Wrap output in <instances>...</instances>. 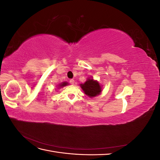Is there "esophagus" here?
<instances>
[{"label":"esophagus","mask_w":160,"mask_h":160,"mask_svg":"<svg viewBox=\"0 0 160 160\" xmlns=\"http://www.w3.org/2000/svg\"><path fill=\"white\" fill-rule=\"evenodd\" d=\"M69 83H70V84H71V85H74V83H75L74 79H71V80L69 81Z\"/></svg>","instance_id":"obj_1"}]
</instances>
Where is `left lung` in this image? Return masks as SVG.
I'll return each instance as SVG.
<instances>
[{
	"label": "left lung",
	"instance_id": "8db88e82",
	"mask_svg": "<svg viewBox=\"0 0 160 160\" xmlns=\"http://www.w3.org/2000/svg\"><path fill=\"white\" fill-rule=\"evenodd\" d=\"M80 85L85 94L88 95L89 98H93L98 95L101 91V88L98 82L94 81L93 79H89L85 83Z\"/></svg>",
	"mask_w": 160,
	"mask_h": 160
}]
</instances>
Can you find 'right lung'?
Wrapping results in <instances>:
<instances>
[{
	"label": "right lung",
	"instance_id": "obj_1",
	"mask_svg": "<svg viewBox=\"0 0 160 160\" xmlns=\"http://www.w3.org/2000/svg\"><path fill=\"white\" fill-rule=\"evenodd\" d=\"M67 85H68V83H67V82H63V83H62L61 84L59 85V87L61 88V87H64V86H65Z\"/></svg>",
	"mask_w": 160,
	"mask_h": 160
}]
</instances>
